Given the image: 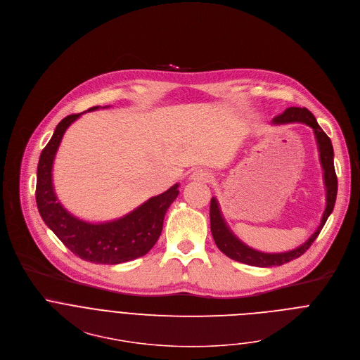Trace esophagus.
I'll return each instance as SVG.
<instances>
[{"instance_id":"obj_1","label":"esophagus","mask_w":360,"mask_h":360,"mask_svg":"<svg viewBox=\"0 0 360 360\" xmlns=\"http://www.w3.org/2000/svg\"><path fill=\"white\" fill-rule=\"evenodd\" d=\"M212 174L206 169H196L195 172H192L191 179L195 182H209L212 179Z\"/></svg>"}]
</instances>
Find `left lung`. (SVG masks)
<instances>
[{"label": "left lung", "mask_w": 360, "mask_h": 360, "mask_svg": "<svg viewBox=\"0 0 360 360\" xmlns=\"http://www.w3.org/2000/svg\"><path fill=\"white\" fill-rule=\"evenodd\" d=\"M288 123H304L309 126L314 130L318 148H319V160L321 165L323 169V182L326 188V207L321 220V224L315 230V233L308 238V240L285 253H263L257 252L249 246H246L243 242L238 240V238L230 231L227 227L224 219L221 217L219 205L216 198H212L210 200V230L214 238V243L219 248L221 253H224L227 257L231 260L240 262L249 266H256V267H274V266H283L294 259H298L302 256L314 243L318 234L321 233L325 221L328 220L329 214L333 210L335 200H336V192H338V178L333 167V148L330 139L325 134V131L319 127L316 123V118L314 114L305 108V107H288L283 114H278L273 118V124H288Z\"/></svg>", "instance_id": "8db88e82"}]
</instances>
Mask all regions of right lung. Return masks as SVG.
I'll return each mask as SVG.
<instances>
[{
	"instance_id": "1",
	"label": "right lung",
	"mask_w": 360,
	"mask_h": 360,
	"mask_svg": "<svg viewBox=\"0 0 360 360\" xmlns=\"http://www.w3.org/2000/svg\"><path fill=\"white\" fill-rule=\"evenodd\" d=\"M96 108L98 107H91L87 111ZM80 115L82 112L65 117L41 153L35 192L38 210L59 240L82 260L96 264H120L139 259L157 243L165 213L179 193V185L175 184L118 220L93 224L72 216L56 199L52 185V164L66 129Z\"/></svg>"
}]
</instances>
